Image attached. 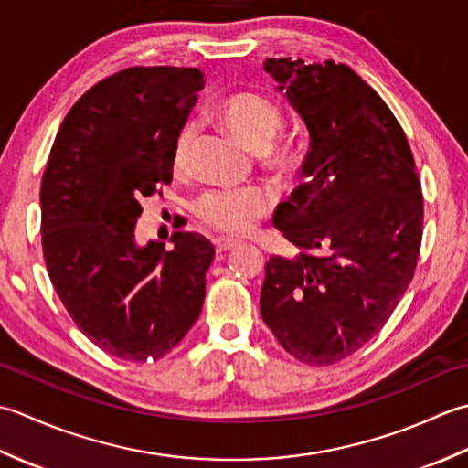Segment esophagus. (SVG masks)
<instances>
[{
    "instance_id": "1",
    "label": "esophagus",
    "mask_w": 468,
    "mask_h": 468,
    "mask_svg": "<svg viewBox=\"0 0 468 468\" xmlns=\"http://www.w3.org/2000/svg\"><path fill=\"white\" fill-rule=\"evenodd\" d=\"M214 246H216V252H228L232 250L234 246H238V240H234V238H218V240H214Z\"/></svg>"
}]
</instances>
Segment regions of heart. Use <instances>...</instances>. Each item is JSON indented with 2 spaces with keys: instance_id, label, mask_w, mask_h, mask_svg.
<instances>
[{
  "instance_id": "heart-1",
  "label": "heart",
  "mask_w": 468,
  "mask_h": 468,
  "mask_svg": "<svg viewBox=\"0 0 468 468\" xmlns=\"http://www.w3.org/2000/svg\"><path fill=\"white\" fill-rule=\"evenodd\" d=\"M218 119L244 147L262 154L272 145L282 129V114L276 104L256 92H234L216 107ZM192 147V127L177 133L174 145V169L184 171ZM269 164L276 171H291L294 159L287 151H271ZM274 197L264 187L212 189L196 204V216L204 226L230 236L254 230L261 218L271 212Z\"/></svg>"
}]
</instances>
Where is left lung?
Segmentation results:
<instances>
[{"label":"left lung","instance_id":"obj_1","mask_svg":"<svg viewBox=\"0 0 468 468\" xmlns=\"http://www.w3.org/2000/svg\"><path fill=\"white\" fill-rule=\"evenodd\" d=\"M309 131L303 184L274 228L311 252L266 262L261 314L292 357L331 366L386 325L414 276L422 194L402 127L346 64L266 58Z\"/></svg>","mask_w":468,"mask_h":468}]
</instances>
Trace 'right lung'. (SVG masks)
<instances>
[{
    "mask_svg": "<svg viewBox=\"0 0 468 468\" xmlns=\"http://www.w3.org/2000/svg\"><path fill=\"white\" fill-rule=\"evenodd\" d=\"M202 87L197 69L112 74L74 102L48 157V274L79 329L119 359L164 357L202 311L212 242L196 232L171 234V250L135 240L143 197L171 184L177 133Z\"/></svg>",
    "mask_w": 468,
    "mask_h": 468,
    "instance_id": "right-lung-1",
    "label": "right lung"
}]
</instances>
